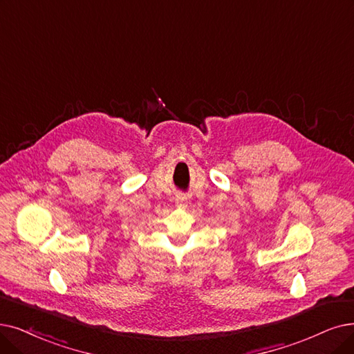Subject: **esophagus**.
Returning a JSON list of instances; mask_svg holds the SVG:
<instances>
[{
	"label": "esophagus",
	"mask_w": 354,
	"mask_h": 354,
	"mask_svg": "<svg viewBox=\"0 0 354 354\" xmlns=\"http://www.w3.org/2000/svg\"><path fill=\"white\" fill-rule=\"evenodd\" d=\"M176 202H177V206L185 207V206H186V197H185V196H177Z\"/></svg>",
	"instance_id": "1"
}]
</instances>
